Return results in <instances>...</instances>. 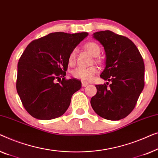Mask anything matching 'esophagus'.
Wrapping results in <instances>:
<instances>
[{
  "mask_svg": "<svg viewBox=\"0 0 158 158\" xmlns=\"http://www.w3.org/2000/svg\"><path fill=\"white\" fill-rule=\"evenodd\" d=\"M89 85L88 83H86V82H84V81H82V86L83 87H86V86H87Z\"/></svg>",
  "mask_w": 158,
  "mask_h": 158,
  "instance_id": "obj_1",
  "label": "esophagus"
}]
</instances>
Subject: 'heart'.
I'll list each match as a JSON object with an SVG mask.
<instances>
[{"instance_id": "obj_1", "label": "heart", "mask_w": 158, "mask_h": 158, "mask_svg": "<svg viewBox=\"0 0 158 158\" xmlns=\"http://www.w3.org/2000/svg\"><path fill=\"white\" fill-rule=\"evenodd\" d=\"M84 48L88 51L93 56H97L100 54L101 49L97 43L90 41L84 45ZM76 61V50L74 49L70 52L68 56L69 65L73 66ZM97 73V69L95 66H91L88 68L78 67L72 72V76L74 78L81 80V81H90L95 74Z\"/></svg>"}]
</instances>
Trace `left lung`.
Listing matches in <instances>:
<instances>
[{
	"label": "left lung",
	"mask_w": 158,
	"mask_h": 158,
	"mask_svg": "<svg viewBox=\"0 0 158 158\" xmlns=\"http://www.w3.org/2000/svg\"><path fill=\"white\" fill-rule=\"evenodd\" d=\"M93 35L106 52V66L100 77L111 84L96 85L97 92L91 99V105L102 118L119 120L134 110L143 90V59L135 44L124 35L111 31Z\"/></svg>",
	"instance_id": "left-lung-1"
}]
</instances>
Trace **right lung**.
Wrapping results in <instances>:
<instances>
[{
  "label": "right lung",
  "mask_w": 158,
  "mask_h": 158,
  "mask_svg": "<svg viewBox=\"0 0 158 158\" xmlns=\"http://www.w3.org/2000/svg\"><path fill=\"white\" fill-rule=\"evenodd\" d=\"M87 35L86 32L51 33L26 48L18 63L16 89L33 117L49 120L67 110L73 94L81 86L79 80L66 79L68 56Z\"/></svg>",
  "instance_id": "1"
}]
</instances>
